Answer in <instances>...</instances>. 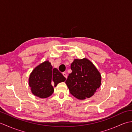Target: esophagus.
Listing matches in <instances>:
<instances>
[{"mask_svg":"<svg viewBox=\"0 0 132 132\" xmlns=\"http://www.w3.org/2000/svg\"><path fill=\"white\" fill-rule=\"evenodd\" d=\"M63 76L64 77V78H66V79H67V74L66 73H65V72H63Z\"/></svg>","mask_w":132,"mask_h":132,"instance_id":"esophagus-1","label":"esophagus"}]
</instances>
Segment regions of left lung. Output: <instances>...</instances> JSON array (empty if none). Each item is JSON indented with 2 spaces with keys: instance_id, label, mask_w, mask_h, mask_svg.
Listing matches in <instances>:
<instances>
[{
  "instance_id": "obj_1",
  "label": "left lung",
  "mask_w": 132,
  "mask_h": 132,
  "mask_svg": "<svg viewBox=\"0 0 132 132\" xmlns=\"http://www.w3.org/2000/svg\"><path fill=\"white\" fill-rule=\"evenodd\" d=\"M66 84L70 93L77 99L84 100L94 95L101 85L100 73L87 58L75 59L71 64Z\"/></svg>"
}]
</instances>
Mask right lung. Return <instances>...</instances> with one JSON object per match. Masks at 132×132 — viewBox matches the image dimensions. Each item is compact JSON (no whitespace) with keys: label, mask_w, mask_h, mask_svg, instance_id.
<instances>
[{"label":"right lung","mask_w":132,"mask_h":132,"mask_svg":"<svg viewBox=\"0 0 132 132\" xmlns=\"http://www.w3.org/2000/svg\"><path fill=\"white\" fill-rule=\"evenodd\" d=\"M66 78L56 68L53 69L48 61L33 69L29 78V85L32 94L40 98H46L52 95L55 87L59 83L64 82Z\"/></svg>","instance_id":"right-lung-1"}]
</instances>
